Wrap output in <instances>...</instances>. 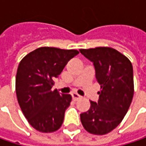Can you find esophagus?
Instances as JSON below:
<instances>
[{
	"instance_id": "obj_1",
	"label": "esophagus",
	"mask_w": 146,
	"mask_h": 146,
	"mask_svg": "<svg viewBox=\"0 0 146 146\" xmlns=\"http://www.w3.org/2000/svg\"><path fill=\"white\" fill-rule=\"evenodd\" d=\"M72 97H73V99L74 101H78V100L81 99V96L79 95H78L77 93H73L72 94Z\"/></svg>"
}]
</instances>
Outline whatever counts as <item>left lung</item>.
I'll use <instances>...</instances> for the list:
<instances>
[{
	"label": "left lung",
	"instance_id": "8db88e82",
	"mask_svg": "<svg viewBox=\"0 0 146 146\" xmlns=\"http://www.w3.org/2000/svg\"><path fill=\"white\" fill-rule=\"evenodd\" d=\"M79 51L93 62L101 85L99 101H90V108L80 114V120L87 132L103 135L119 125L130 106L133 96V66L128 57L111 47Z\"/></svg>",
	"mask_w": 146,
	"mask_h": 146
}]
</instances>
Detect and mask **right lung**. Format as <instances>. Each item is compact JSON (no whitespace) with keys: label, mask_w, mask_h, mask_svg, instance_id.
Returning <instances> with one entry per match:
<instances>
[{"label":"right lung","mask_w":146,"mask_h":146,"mask_svg":"<svg viewBox=\"0 0 146 146\" xmlns=\"http://www.w3.org/2000/svg\"><path fill=\"white\" fill-rule=\"evenodd\" d=\"M77 50L40 47L20 62L16 75V94L29 124L42 133L59 129L72 96L52 90L54 78L62 73Z\"/></svg>","instance_id":"1"}]
</instances>
